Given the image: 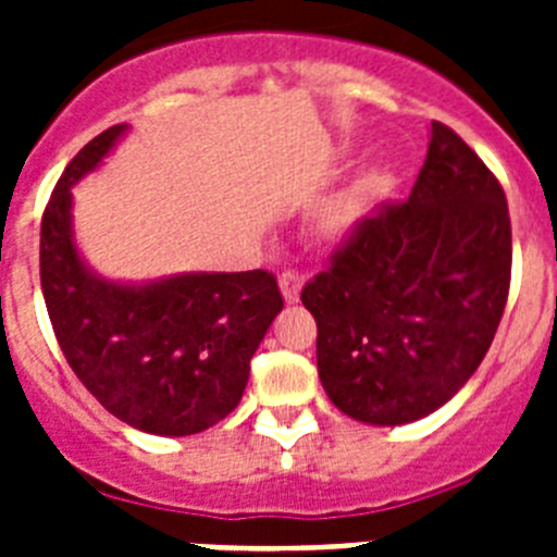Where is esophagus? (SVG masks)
Returning <instances> with one entry per match:
<instances>
[{
  "instance_id": "esophagus-1",
  "label": "esophagus",
  "mask_w": 557,
  "mask_h": 557,
  "mask_svg": "<svg viewBox=\"0 0 557 557\" xmlns=\"http://www.w3.org/2000/svg\"><path fill=\"white\" fill-rule=\"evenodd\" d=\"M278 287H282L284 301L295 304V301H298V298H301L304 275H298V273H295V270H284V273L278 275Z\"/></svg>"
}]
</instances>
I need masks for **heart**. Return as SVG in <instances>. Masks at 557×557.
<instances>
[{"instance_id": "obj_1", "label": "heart", "mask_w": 557, "mask_h": 557, "mask_svg": "<svg viewBox=\"0 0 557 557\" xmlns=\"http://www.w3.org/2000/svg\"><path fill=\"white\" fill-rule=\"evenodd\" d=\"M368 191V184H359L354 186L351 191H346L343 198L337 200V203L329 209V228L334 231V234H339V231H346L348 225L354 223V218H357V209H359V200H362V195Z\"/></svg>"}]
</instances>
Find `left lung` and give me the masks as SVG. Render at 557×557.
Here are the masks:
<instances>
[{
  "instance_id": "obj_1",
  "label": "left lung",
  "mask_w": 557,
  "mask_h": 557,
  "mask_svg": "<svg viewBox=\"0 0 557 557\" xmlns=\"http://www.w3.org/2000/svg\"><path fill=\"white\" fill-rule=\"evenodd\" d=\"M510 214L494 172L451 127L405 203H385L304 287L318 376L354 421L410 424L480 368L510 289Z\"/></svg>"
}]
</instances>
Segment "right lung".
Masks as SVG:
<instances>
[{"label": "right lung", "instance_id": "1", "mask_svg": "<svg viewBox=\"0 0 557 557\" xmlns=\"http://www.w3.org/2000/svg\"><path fill=\"white\" fill-rule=\"evenodd\" d=\"M127 125L69 161L41 220V289L58 346L111 416L150 435H195L243 398L250 357L284 301L268 270L108 282L77 253L72 186L100 166Z\"/></svg>", "mask_w": 557, "mask_h": 557}]
</instances>
